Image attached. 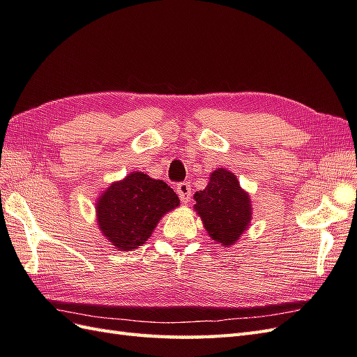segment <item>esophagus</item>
Here are the masks:
<instances>
[{
    "label": "esophagus",
    "instance_id": "obj_1",
    "mask_svg": "<svg viewBox=\"0 0 357 357\" xmlns=\"http://www.w3.org/2000/svg\"><path fill=\"white\" fill-rule=\"evenodd\" d=\"M176 193L181 199L182 204H188L190 197H191V187L188 182H181V184L176 185Z\"/></svg>",
    "mask_w": 357,
    "mask_h": 357
}]
</instances>
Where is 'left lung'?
I'll use <instances>...</instances> for the list:
<instances>
[{"label":"left lung","instance_id":"8db88e82","mask_svg":"<svg viewBox=\"0 0 357 357\" xmlns=\"http://www.w3.org/2000/svg\"><path fill=\"white\" fill-rule=\"evenodd\" d=\"M195 211L202 218L211 238L223 248L238 241L252 220L250 195L243 190L232 172L215 169L205 190L193 196Z\"/></svg>","mask_w":357,"mask_h":357}]
</instances>
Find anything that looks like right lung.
<instances>
[{
    "label": "right lung",
    "instance_id": "add662e5",
    "mask_svg": "<svg viewBox=\"0 0 357 357\" xmlns=\"http://www.w3.org/2000/svg\"><path fill=\"white\" fill-rule=\"evenodd\" d=\"M178 206L179 197L166 182L131 172L98 197L96 220L112 245L128 252L148 241L161 217Z\"/></svg>",
    "mask_w": 357,
    "mask_h": 357
}]
</instances>
